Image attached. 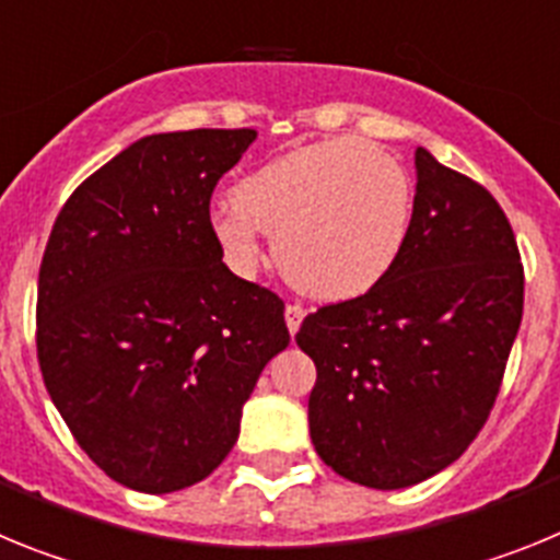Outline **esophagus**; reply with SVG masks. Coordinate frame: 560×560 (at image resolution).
I'll use <instances>...</instances> for the list:
<instances>
[{
	"label": "esophagus",
	"instance_id": "1",
	"mask_svg": "<svg viewBox=\"0 0 560 560\" xmlns=\"http://www.w3.org/2000/svg\"><path fill=\"white\" fill-rule=\"evenodd\" d=\"M305 319V308L300 303H289L285 305V325H289V334L294 336L296 330H300V325H303Z\"/></svg>",
	"mask_w": 560,
	"mask_h": 560
}]
</instances>
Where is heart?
I'll return each instance as SVG.
<instances>
[{
  "instance_id": "obj_1",
  "label": "heart",
  "mask_w": 560,
  "mask_h": 560,
  "mask_svg": "<svg viewBox=\"0 0 560 560\" xmlns=\"http://www.w3.org/2000/svg\"><path fill=\"white\" fill-rule=\"evenodd\" d=\"M412 179L393 153L355 137L311 142L246 173L232 207L210 221L237 277L264 264L260 232L275 237L283 277L305 296L353 300L398 264L412 224Z\"/></svg>"
}]
</instances>
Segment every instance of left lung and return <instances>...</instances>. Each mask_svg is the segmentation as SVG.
<instances>
[{"label":"left lung","instance_id":"left-lung-1","mask_svg":"<svg viewBox=\"0 0 560 560\" xmlns=\"http://www.w3.org/2000/svg\"><path fill=\"white\" fill-rule=\"evenodd\" d=\"M407 246L368 294L303 319L316 454L350 482L398 491L448 468L491 415L522 325L524 269L491 192L415 151Z\"/></svg>","mask_w":560,"mask_h":560}]
</instances>
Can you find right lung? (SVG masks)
<instances>
[{
	"mask_svg": "<svg viewBox=\"0 0 560 560\" xmlns=\"http://www.w3.org/2000/svg\"><path fill=\"white\" fill-rule=\"evenodd\" d=\"M252 128L142 137L78 187L38 271L47 393L114 482L171 493L235 446L264 368L289 348L283 300L232 275L210 196Z\"/></svg>",
	"mask_w": 560,
	"mask_h": 560,
	"instance_id": "obj_1",
	"label": "right lung"
}]
</instances>
